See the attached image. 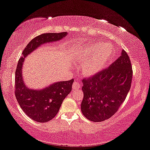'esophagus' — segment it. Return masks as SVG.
<instances>
[{
  "mask_svg": "<svg viewBox=\"0 0 150 150\" xmlns=\"http://www.w3.org/2000/svg\"><path fill=\"white\" fill-rule=\"evenodd\" d=\"M72 87L73 89H78V88H79L81 87V85L79 83L77 82V81H75V82L73 83Z\"/></svg>",
  "mask_w": 150,
  "mask_h": 150,
  "instance_id": "esophagus-1",
  "label": "esophagus"
}]
</instances>
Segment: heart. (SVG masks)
Instances as JSON below:
<instances>
[{
	"label": "heart",
	"mask_w": 150,
	"mask_h": 150,
	"mask_svg": "<svg viewBox=\"0 0 150 150\" xmlns=\"http://www.w3.org/2000/svg\"><path fill=\"white\" fill-rule=\"evenodd\" d=\"M110 55V45L102 42H95L80 49L76 56L85 63L82 69L83 74L91 77L104 69Z\"/></svg>",
	"instance_id": "b5f03b06"
}]
</instances>
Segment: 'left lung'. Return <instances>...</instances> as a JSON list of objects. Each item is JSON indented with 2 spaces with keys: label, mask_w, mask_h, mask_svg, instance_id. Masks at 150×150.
I'll return each mask as SVG.
<instances>
[{
  "label": "left lung",
  "mask_w": 150,
  "mask_h": 150,
  "mask_svg": "<svg viewBox=\"0 0 150 150\" xmlns=\"http://www.w3.org/2000/svg\"><path fill=\"white\" fill-rule=\"evenodd\" d=\"M132 68L128 55H121L107 69L82 80L84 97L81 105L83 115L91 121L99 122L117 112L130 91Z\"/></svg>",
  "instance_id": "8db88e82"
}]
</instances>
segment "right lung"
Segmentation results:
<instances>
[{
    "label": "right lung",
    "mask_w": 150,
    "mask_h": 150,
    "mask_svg": "<svg viewBox=\"0 0 150 150\" xmlns=\"http://www.w3.org/2000/svg\"><path fill=\"white\" fill-rule=\"evenodd\" d=\"M67 35V32L47 33L35 37L28 44L18 63L15 71L16 98L25 114L38 122H47L56 116L63 100L71 91L74 79L55 82L41 89L30 88L24 83L22 74L25 58L41 45L59 41Z\"/></svg>",
    "instance_id": "1"
}]
</instances>
